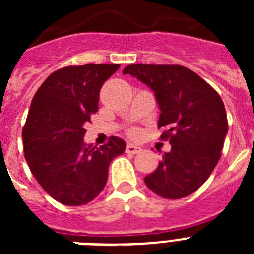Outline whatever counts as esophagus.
I'll return each instance as SVG.
<instances>
[{"mask_svg":"<svg viewBox=\"0 0 254 254\" xmlns=\"http://www.w3.org/2000/svg\"><path fill=\"white\" fill-rule=\"evenodd\" d=\"M141 147L136 146V145H132V143H128L127 146H126V152L127 154H138L141 151Z\"/></svg>","mask_w":254,"mask_h":254,"instance_id":"esophagus-1","label":"esophagus"}]
</instances>
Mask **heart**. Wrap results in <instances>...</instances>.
Returning <instances> with one entry per match:
<instances>
[{"label": "heart", "instance_id": "b5f03b06", "mask_svg": "<svg viewBox=\"0 0 254 254\" xmlns=\"http://www.w3.org/2000/svg\"><path fill=\"white\" fill-rule=\"evenodd\" d=\"M129 134H131V136H136V134H137V131H136V129H131V131H129Z\"/></svg>", "mask_w": 254, "mask_h": 254}]
</instances>
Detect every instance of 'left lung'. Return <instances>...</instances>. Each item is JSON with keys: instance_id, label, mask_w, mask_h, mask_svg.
<instances>
[{"instance_id": "left-lung-1", "label": "left lung", "mask_w": 254, "mask_h": 254, "mask_svg": "<svg viewBox=\"0 0 254 254\" xmlns=\"http://www.w3.org/2000/svg\"><path fill=\"white\" fill-rule=\"evenodd\" d=\"M123 73L154 90L161 111L158 127L164 128L160 138L172 145L145 183L163 198L190 196L205 183L221 156L228 133L223 100L202 77L181 64H129Z\"/></svg>"}]
</instances>
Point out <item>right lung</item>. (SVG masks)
I'll return each mask as SVG.
<instances>
[{"label":"right lung","mask_w":254,"mask_h":254,"mask_svg":"<svg viewBox=\"0 0 254 254\" xmlns=\"http://www.w3.org/2000/svg\"><path fill=\"white\" fill-rule=\"evenodd\" d=\"M120 64H87L52 72L31 100L22 128L24 155L30 172L51 197L81 206L100 193L108 169L123 154L125 141L111 136L100 147L85 146L91 114L98 112L103 84Z\"/></svg>","instance_id":"obj_1"}]
</instances>
